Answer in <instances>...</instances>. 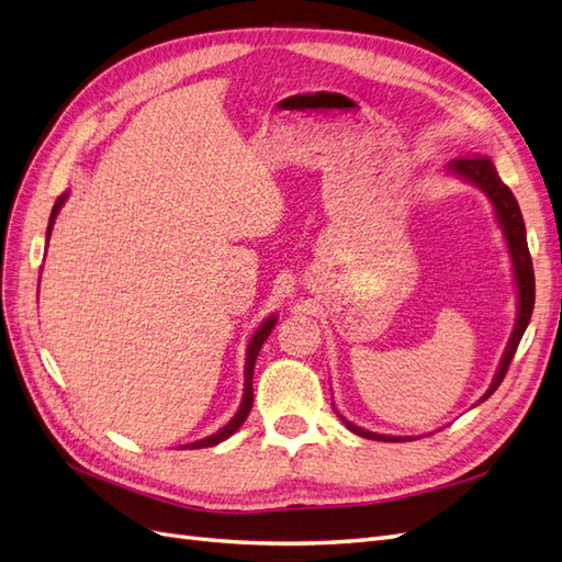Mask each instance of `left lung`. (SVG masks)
I'll return each mask as SVG.
<instances>
[{"label": "left lung", "instance_id": "left-lung-1", "mask_svg": "<svg viewBox=\"0 0 562 562\" xmlns=\"http://www.w3.org/2000/svg\"><path fill=\"white\" fill-rule=\"evenodd\" d=\"M448 173L457 176V178H464L469 182H473L475 187H481V190L487 194V199L492 201V206H495V215H497V223L504 232V239L508 246V252H512V262H514V274H516V288H518V316H516V326L512 337H508V345L504 349L502 356V363L497 368V375L492 380L490 389L483 394V401H487L492 394H495V389L502 384L504 375L508 366L514 361V353L520 345V337L527 328V323L532 318V310H535V269H532V258H530V250H527V239H525V223H522V215L518 209V201L512 194V190L502 182L499 173L495 164H492L487 157H471V159H452L448 164ZM342 417V415H339ZM342 422L347 424V429L353 431L356 436H363L370 440H386V443H401L405 440L403 436H384V434H375V431H366L361 427H356V424L347 422L342 417Z\"/></svg>", "mask_w": 562, "mask_h": 562}]
</instances>
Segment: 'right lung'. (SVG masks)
Masks as SVG:
<instances>
[{
  "label": "right lung",
  "instance_id": "right-lung-1",
  "mask_svg": "<svg viewBox=\"0 0 562 562\" xmlns=\"http://www.w3.org/2000/svg\"><path fill=\"white\" fill-rule=\"evenodd\" d=\"M65 199H67V194H60L58 201L54 203V211H50L48 229H46V244H48L50 229H54L56 215H58L60 206L65 203ZM274 323H277V316H269V318L262 323V326H260L258 330H255V335L250 337L248 351H246V370H244V378H246V380H244V398H241L239 411H236V415H234L217 434H213V436H209V438H201V440H196V443H190V446H184V448H190V450H196V448H213V446H217V443H223V440H227L234 431H239V427L246 422V417H248V413H250V407H252V370H255V359H258V353H260V349H262V345H265V339L269 337V333L274 330Z\"/></svg>",
  "mask_w": 562,
  "mask_h": 562
}]
</instances>
